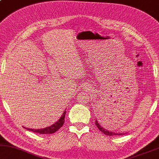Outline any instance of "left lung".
Listing matches in <instances>:
<instances>
[{"label": "left lung", "instance_id": "left-lung-1", "mask_svg": "<svg viewBox=\"0 0 159 159\" xmlns=\"http://www.w3.org/2000/svg\"><path fill=\"white\" fill-rule=\"evenodd\" d=\"M96 125H97L98 128L100 131H102L103 133L105 134V135H109V136H111V135H124V134H126V133H114V132H111V131H109L107 130V129L104 128V127L101 126V125L99 124V122H98L97 120H96Z\"/></svg>", "mask_w": 159, "mask_h": 159}]
</instances>
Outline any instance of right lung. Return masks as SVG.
Here are the masks:
<instances>
[{"instance_id": "right-lung-1", "label": "right lung", "mask_w": 159, "mask_h": 159, "mask_svg": "<svg viewBox=\"0 0 159 159\" xmlns=\"http://www.w3.org/2000/svg\"><path fill=\"white\" fill-rule=\"evenodd\" d=\"M66 111H65L63 113H62V115L61 116V117L57 121L55 122L50 126L44 127V128H41V129H30V128H27V127H24V128H26L28 130L32 131L34 133H37L39 134H52L54 133L55 132L57 131L60 127H61L62 125L64 124L65 122V116H66Z\"/></svg>"}]
</instances>
